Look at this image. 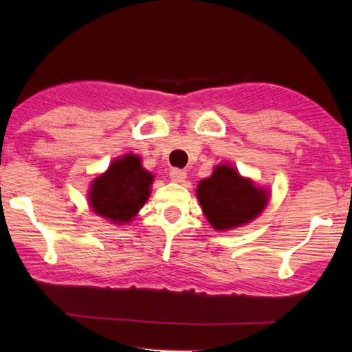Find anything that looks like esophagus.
<instances>
[{"label": "esophagus", "instance_id": "1", "mask_svg": "<svg viewBox=\"0 0 352 352\" xmlns=\"http://www.w3.org/2000/svg\"><path fill=\"white\" fill-rule=\"evenodd\" d=\"M169 175H170V178L174 182H177V183H183L184 180H186V170H182V169H172L170 172H169Z\"/></svg>", "mask_w": 352, "mask_h": 352}]
</instances>
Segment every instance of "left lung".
<instances>
[{
	"instance_id": "obj_1",
	"label": "left lung",
	"mask_w": 352,
	"mask_h": 352,
	"mask_svg": "<svg viewBox=\"0 0 352 352\" xmlns=\"http://www.w3.org/2000/svg\"><path fill=\"white\" fill-rule=\"evenodd\" d=\"M201 211L214 230H233L252 222L269 204V192L250 178L241 177L234 166L219 164L211 177L197 186Z\"/></svg>"
}]
</instances>
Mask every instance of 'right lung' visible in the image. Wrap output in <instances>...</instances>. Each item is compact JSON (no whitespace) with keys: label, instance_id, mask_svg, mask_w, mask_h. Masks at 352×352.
<instances>
[{"label":"right lung","instance_id":"1","mask_svg":"<svg viewBox=\"0 0 352 352\" xmlns=\"http://www.w3.org/2000/svg\"><path fill=\"white\" fill-rule=\"evenodd\" d=\"M153 175L141 166L138 155L116 158L91 183L88 201L98 216L111 223L132 222L151 195Z\"/></svg>","mask_w":352,"mask_h":352}]
</instances>
